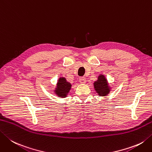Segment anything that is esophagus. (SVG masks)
Listing matches in <instances>:
<instances>
[{"label": "esophagus", "instance_id": "1", "mask_svg": "<svg viewBox=\"0 0 152 152\" xmlns=\"http://www.w3.org/2000/svg\"><path fill=\"white\" fill-rule=\"evenodd\" d=\"M79 80H80V82L81 83V84H85V83L86 82V80L85 78H84V77H81V78H80Z\"/></svg>", "mask_w": 152, "mask_h": 152}]
</instances>
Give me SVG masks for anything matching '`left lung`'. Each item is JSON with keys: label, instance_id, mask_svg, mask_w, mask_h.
<instances>
[{"label": "left lung", "instance_id": "obj_1", "mask_svg": "<svg viewBox=\"0 0 152 152\" xmlns=\"http://www.w3.org/2000/svg\"><path fill=\"white\" fill-rule=\"evenodd\" d=\"M94 87L99 96H107L111 91V87L103 74H99L97 80L94 83Z\"/></svg>", "mask_w": 152, "mask_h": 152}]
</instances>
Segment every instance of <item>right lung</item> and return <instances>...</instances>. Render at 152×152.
Here are the masks:
<instances>
[{
	"label": "right lung",
	"instance_id": "1",
	"mask_svg": "<svg viewBox=\"0 0 152 152\" xmlns=\"http://www.w3.org/2000/svg\"><path fill=\"white\" fill-rule=\"evenodd\" d=\"M72 87V85L70 82H67L66 79L64 77H60L58 78L54 93L58 97L64 98L67 97V95Z\"/></svg>",
	"mask_w": 152,
	"mask_h": 152
}]
</instances>
